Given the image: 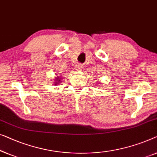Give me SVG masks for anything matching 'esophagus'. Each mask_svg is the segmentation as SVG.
<instances>
[{
    "label": "esophagus",
    "mask_w": 157,
    "mask_h": 157,
    "mask_svg": "<svg viewBox=\"0 0 157 157\" xmlns=\"http://www.w3.org/2000/svg\"><path fill=\"white\" fill-rule=\"evenodd\" d=\"M76 69L77 71H81L83 69V66L80 64V63H78V64L76 65Z\"/></svg>",
    "instance_id": "obj_1"
}]
</instances>
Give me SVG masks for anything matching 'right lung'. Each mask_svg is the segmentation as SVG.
Masks as SVG:
<instances>
[{
  "label": "right lung",
  "instance_id": "add662e5",
  "mask_svg": "<svg viewBox=\"0 0 157 157\" xmlns=\"http://www.w3.org/2000/svg\"><path fill=\"white\" fill-rule=\"evenodd\" d=\"M61 78H56V83H60Z\"/></svg>",
  "mask_w": 157,
  "mask_h": 157
}]
</instances>
